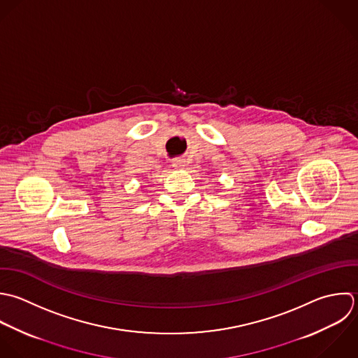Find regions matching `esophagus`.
Wrapping results in <instances>:
<instances>
[{
    "label": "esophagus",
    "mask_w": 358,
    "mask_h": 358,
    "mask_svg": "<svg viewBox=\"0 0 358 358\" xmlns=\"http://www.w3.org/2000/svg\"><path fill=\"white\" fill-rule=\"evenodd\" d=\"M173 167L177 170H181L185 167V160L184 159H174L173 160Z\"/></svg>",
    "instance_id": "obj_1"
}]
</instances>
